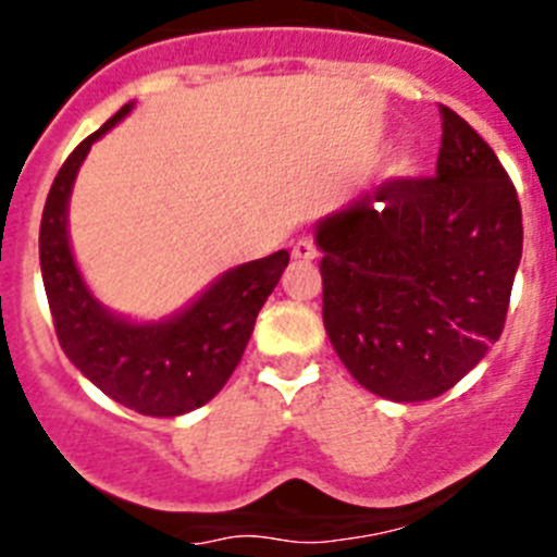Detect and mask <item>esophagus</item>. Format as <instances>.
<instances>
[{
  "mask_svg": "<svg viewBox=\"0 0 557 557\" xmlns=\"http://www.w3.org/2000/svg\"><path fill=\"white\" fill-rule=\"evenodd\" d=\"M293 259H298V262H312V259H318V245L304 236V239H298L293 245Z\"/></svg>",
  "mask_w": 557,
  "mask_h": 557,
  "instance_id": "1",
  "label": "esophagus"
}]
</instances>
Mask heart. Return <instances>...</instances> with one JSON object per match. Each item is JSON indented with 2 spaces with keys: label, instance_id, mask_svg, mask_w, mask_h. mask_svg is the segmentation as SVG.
Wrapping results in <instances>:
<instances>
[{
  "label": "heart",
  "instance_id": "heart-1",
  "mask_svg": "<svg viewBox=\"0 0 557 557\" xmlns=\"http://www.w3.org/2000/svg\"><path fill=\"white\" fill-rule=\"evenodd\" d=\"M401 166H407V161H401Z\"/></svg>",
  "mask_w": 557,
  "mask_h": 557
}]
</instances>
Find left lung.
<instances>
[{"label":"left lung","instance_id":"1","mask_svg":"<svg viewBox=\"0 0 557 557\" xmlns=\"http://www.w3.org/2000/svg\"><path fill=\"white\" fill-rule=\"evenodd\" d=\"M435 175H393L318 228L323 326L391 401L455 387L496 343L521 259V206L496 152L441 106Z\"/></svg>","mask_w":557,"mask_h":557}]
</instances>
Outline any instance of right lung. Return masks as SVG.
Returning <instances> with one entry per match:
<instances>
[{"mask_svg": "<svg viewBox=\"0 0 557 557\" xmlns=\"http://www.w3.org/2000/svg\"><path fill=\"white\" fill-rule=\"evenodd\" d=\"M131 111L83 139L58 170L41 214L44 289L63 354L102 393L141 412L172 418L218 396L243 359L256 314L282 278L287 250L228 270L186 312L159 326H139L108 314L83 284L66 236V200L88 147Z\"/></svg>", "mask_w": 557, "mask_h": 557, "instance_id": "add662e5", "label": "right lung"}]
</instances>
